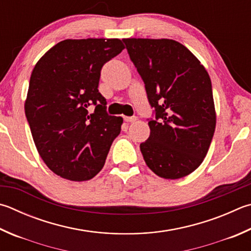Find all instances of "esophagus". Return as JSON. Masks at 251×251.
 I'll return each mask as SVG.
<instances>
[{
	"label": "esophagus",
	"mask_w": 251,
	"mask_h": 251,
	"mask_svg": "<svg viewBox=\"0 0 251 251\" xmlns=\"http://www.w3.org/2000/svg\"><path fill=\"white\" fill-rule=\"evenodd\" d=\"M124 121L127 123H134L137 121V117L136 116H124Z\"/></svg>",
	"instance_id": "obj_1"
}]
</instances>
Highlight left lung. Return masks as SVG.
I'll list each match as a JSON object with an SVG mask.
<instances>
[{
  "label": "left lung",
  "instance_id": "obj_1",
  "mask_svg": "<svg viewBox=\"0 0 251 251\" xmlns=\"http://www.w3.org/2000/svg\"><path fill=\"white\" fill-rule=\"evenodd\" d=\"M153 108L140 144L149 169L180 179L201 165L216 125L211 79L198 58L172 39H123Z\"/></svg>",
  "mask_w": 251,
  "mask_h": 251
}]
</instances>
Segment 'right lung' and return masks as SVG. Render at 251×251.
I'll use <instances>...</instances> for the list:
<instances>
[{"mask_svg":"<svg viewBox=\"0 0 251 251\" xmlns=\"http://www.w3.org/2000/svg\"><path fill=\"white\" fill-rule=\"evenodd\" d=\"M124 49L120 39H67L40 58L30 75L25 114L40 157L57 176L92 179L121 133L99 92L103 66ZM96 108L88 114V107Z\"/></svg>","mask_w":251,"mask_h":251,"instance_id":"add662e5","label":"right lung"}]
</instances>
